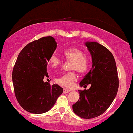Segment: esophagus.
Segmentation results:
<instances>
[{
	"mask_svg": "<svg viewBox=\"0 0 133 133\" xmlns=\"http://www.w3.org/2000/svg\"><path fill=\"white\" fill-rule=\"evenodd\" d=\"M70 91H71V90L70 89H63V93L64 94H65V93H68V92H69Z\"/></svg>",
	"mask_w": 133,
	"mask_h": 133,
	"instance_id": "obj_1",
	"label": "esophagus"
}]
</instances>
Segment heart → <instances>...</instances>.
<instances>
[{
    "label": "heart",
    "instance_id": "obj_1",
    "mask_svg": "<svg viewBox=\"0 0 133 133\" xmlns=\"http://www.w3.org/2000/svg\"><path fill=\"white\" fill-rule=\"evenodd\" d=\"M65 59L72 61V70L77 71L79 73L85 72L89 68V61L84 56V52L77 47H70L64 52ZM51 68H57L62 64V61L56 54H52L49 59ZM77 80V75L74 72L64 74L56 79V82L60 86L66 88H72Z\"/></svg>",
    "mask_w": 133,
    "mask_h": 133
}]
</instances>
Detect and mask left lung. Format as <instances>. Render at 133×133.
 I'll return each mask as SVG.
<instances>
[{
    "label": "left lung",
    "instance_id": "left-lung-1",
    "mask_svg": "<svg viewBox=\"0 0 133 133\" xmlns=\"http://www.w3.org/2000/svg\"><path fill=\"white\" fill-rule=\"evenodd\" d=\"M92 57V65L80 82L89 89L79 90L78 101L72 105L74 113L84 119L101 115L110 106L116 96L119 79L115 59L106 47L96 42H86Z\"/></svg>",
    "mask_w": 133,
    "mask_h": 133
}]
</instances>
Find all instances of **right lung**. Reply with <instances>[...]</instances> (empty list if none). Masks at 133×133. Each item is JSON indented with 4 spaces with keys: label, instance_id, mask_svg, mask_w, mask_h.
Returning <instances> with one entry per match:
<instances>
[{
    "label": "right lung",
    "instance_id": "add662e5",
    "mask_svg": "<svg viewBox=\"0 0 133 133\" xmlns=\"http://www.w3.org/2000/svg\"><path fill=\"white\" fill-rule=\"evenodd\" d=\"M57 47L51 36L30 42L19 53L12 71L15 95L24 110L33 114L46 112L52 108L63 89L50 84L47 65Z\"/></svg>",
    "mask_w": 133,
    "mask_h": 133
}]
</instances>
